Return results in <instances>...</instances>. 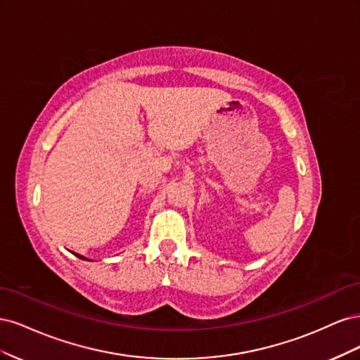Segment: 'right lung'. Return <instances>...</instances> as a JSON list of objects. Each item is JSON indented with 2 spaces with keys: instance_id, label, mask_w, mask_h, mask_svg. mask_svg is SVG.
Segmentation results:
<instances>
[{
  "instance_id": "obj_1",
  "label": "right lung",
  "mask_w": 360,
  "mask_h": 360,
  "mask_svg": "<svg viewBox=\"0 0 360 360\" xmlns=\"http://www.w3.org/2000/svg\"><path fill=\"white\" fill-rule=\"evenodd\" d=\"M75 255H76V257H79V258H82V259H85V258H84V257H81L79 254H75Z\"/></svg>"
}]
</instances>
